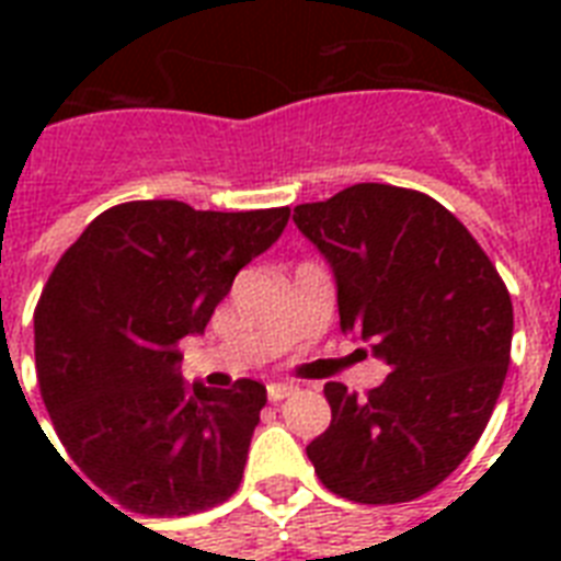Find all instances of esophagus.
I'll return each mask as SVG.
<instances>
[{"label":"esophagus","instance_id":"esophagus-1","mask_svg":"<svg viewBox=\"0 0 561 561\" xmlns=\"http://www.w3.org/2000/svg\"><path fill=\"white\" fill-rule=\"evenodd\" d=\"M297 392V387L294 383H267V399L271 401H282V399H288V396H294Z\"/></svg>","mask_w":561,"mask_h":561}]
</instances>
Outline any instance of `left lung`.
<instances>
[{
    "label": "left lung",
    "instance_id": "8db88e82",
    "mask_svg": "<svg viewBox=\"0 0 561 561\" xmlns=\"http://www.w3.org/2000/svg\"><path fill=\"white\" fill-rule=\"evenodd\" d=\"M294 224L332 267L343 332L390 367L367 399L325 383L332 425L308 443V460L355 504L425 495L495 410L513 346L510 290L469 229L413 188L358 183L297 206Z\"/></svg>",
    "mask_w": 561,
    "mask_h": 561
}]
</instances>
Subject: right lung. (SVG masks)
Segmentation results:
<instances>
[{
  "instance_id": "right-lung-1",
  "label": "right lung",
  "mask_w": 561,
  "mask_h": 561,
  "mask_svg": "<svg viewBox=\"0 0 561 561\" xmlns=\"http://www.w3.org/2000/svg\"><path fill=\"white\" fill-rule=\"evenodd\" d=\"M288 218V206L118 203L48 276L34 311L39 392L66 454L122 510L201 513L224 504L244 478L267 390L250 378L232 390L188 387L178 343L203 334L236 273L282 236Z\"/></svg>"
}]
</instances>
